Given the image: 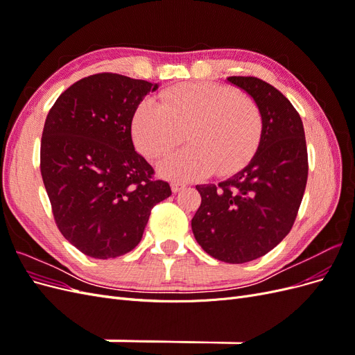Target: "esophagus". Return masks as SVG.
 Wrapping results in <instances>:
<instances>
[{
  "instance_id": "34e87169",
  "label": "esophagus",
  "mask_w": 355,
  "mask_h": 355,
  "mask_svg": "<svg viewBox=\"0 0 355 355\" xmlns=\"http://www.w3.org/2000/svg\"><path fill=\"white\" fill-rule=\"evenodd\" d=\"M187 187L185 182H180V180H173L171 182V189H173V192H179Z\"/></svg>"
}]
</instances>
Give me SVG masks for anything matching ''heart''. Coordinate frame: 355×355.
I'll use <instances>...</instances> for the list:
<instances>
[{
	"mask_svg": "<svg viewBox=\"0 0 355 355\" xmlns=\"http://www.w3.org/2000/svg\"><path fill=\"white\" fill-rule=\"evenodd\" d=\"M187 139L189 145L168 157L161 170L170 178H196L213 170L230 175L259 149L263 115L257 102L230 85L197 81L166 89L159 102L137 106L132 132L139 151L151 159L166 157Z\"/></svg>",
	"mask_w": 355,
	"mask_h": 355,
	"instance_id": "obj_1",
	"label": "heart"
}]
</instances>
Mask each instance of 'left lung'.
<instances>
[{"instance_id": "8db88e82", "label": "left lung", "mask_w": 355, "mask_h": 355, "mask_svg": "<svg viewBox=\"0 0 355 355\" xmlns=\"http://www.w3.org/2000/svg\"><path fill=\"white\" fill-rule=\"evenodd\" d=\"M228 81L259 105L262 142L239 173L196 187L201 204L191 225L214 259L244 263L272 250L292 230L306 187L308 153L300 115L282 92L256 77Z\"/></svg>"}]
</instances>
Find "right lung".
<instances>
[{"label": "right lung", "mask_w": 355, "mask_h": 355, "mask_svg": "<svg viewBox=\"0 0 355 355\" xmlns=\"http://www.w3.org/2000/svg\"><path fill=\"white\" fill-rule=\"evenodd\" d=\"M157 87L120 73L89 75L46 118L40 168L53 218L63 237L96 259L133 250L153 207L171 196L132 141L137 105Z\"/></svg>", "instance_id": "obj_1"}]
</instances>
